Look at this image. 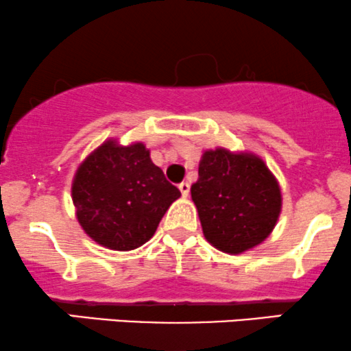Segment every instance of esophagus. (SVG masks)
Wrapping results in <instances>:
<instances>
[{
    "mask_svg": "<svg viewBox=\"0 0 351 351\" xmlns=\"http://www.w3.org/2000/svg\"><path fill=\"white\" fill-rule=\"evenodd\" d=\"M178 188H180V191H182L183 197H188V193H190V183H188V182L180 183Z\"/></svg>",
    "mask_w": 351,
    "mask_h": 351,
    "instance_id": "obj_1",
    "label": "esophagus"
}]
</instances>
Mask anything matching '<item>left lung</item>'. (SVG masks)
Instances as JSON below:
<instances>
[{
  "instance_id": "left-lung-1",
  "label": "left lung",
  "mask_w": 351,
  "mask_h": 351,
  "mask_svg": "<svg viewBox=\"0 0 351 351\" xmlns=\"http://www.w3.org/2000/svg\"><path fill=\"white\" fill-rule=\"evenodd\" d=\"M190 191L206 242L232 256L261 245L282 210L278 178L252 151H204Z\"/></svg>"
}]
</instances>
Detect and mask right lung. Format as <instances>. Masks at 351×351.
Segmentation results:
<instances>
[{
    "label": "right lung",
    "mask_w": 351,
    "mask_h": 351,
    "mask_svg": "<svg viewBox=\"0 0 351 351\" xmlns=\"http://www.w3.org/2000/svg\"><path fill=\"white\" fill-rule=\"evenodd\" d=\"M180 197L141 141L124 146L116 138L106 139L77 166L72 180L82 230L99 245L119 252L149 241Z\"/></svg>",
    "instance_id": "right-lung-1"
}]
</instances>
